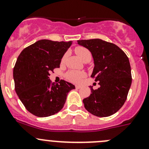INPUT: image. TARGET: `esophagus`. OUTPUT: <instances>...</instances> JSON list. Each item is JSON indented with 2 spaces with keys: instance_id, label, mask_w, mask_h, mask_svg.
I'll list each match as a JSON object with an SVG mask.
<instances>
[{
  "instance_id": "esophagus-1",
  "label": "esophagus",
  "mask_w": 149,
  "mask_h": 149,
  "mask_svg": "<svg viewBox=\"0 0 149 149\" xmlns=\"http://www.w3.org/2000/svg\"><path fill=\"white\" fill-rule=\"evenodd\" d=\"M76 88H77V89H79V88H81V85H76Z\"/></svg>"
}]
</instances>
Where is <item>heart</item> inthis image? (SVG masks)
Returning <instances> with one entry per match:
<instances>
[{"label": "heart", "instance_id": "b5f03b06", "mask_svg": "<svg viewBox=\"0 0 149 149\" xmlns=\"http://www.w3.org/2000/svg\"><path fill=\"white\" fill-rule=\"evenodd\" d=\"M75 52L79 55V58L82 60V61H85L87 59L91 58V53L86 48L82 47H77L75 49ZM66 58H67V54L63 56L62 58V62L64 63L65 61ZM85 76V73L81 71H76V70H70L68 71L66 74V77L68 79L69 81L74 83H78V82L81 81L82 79Z\"/></svg>", "mask_w": 149, "mask_h": 149}]
</instances>
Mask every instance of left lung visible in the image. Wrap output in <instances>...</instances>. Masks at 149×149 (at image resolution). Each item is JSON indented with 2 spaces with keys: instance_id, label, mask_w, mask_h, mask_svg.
<instances>
[{
  "instance_id": "obj_1",
  "label": "left lung",
  "mask_w": 149,
  "mask_h": 149,
  "mask_svg": "<svg viewBox=\"0 0 149 149\" xmlns=\"http://www.w3.org/2000/svg\"><path fill=\"white\" fill-rule=\"evenodd\" d=\"M79 45L91 52L94 67L91 77L100 87L83 100L84 107L97 117H108L118 112L124 104L132 83L129 59L115 44L100 39L78 40Z\"/></svg>"
}]
</instances>
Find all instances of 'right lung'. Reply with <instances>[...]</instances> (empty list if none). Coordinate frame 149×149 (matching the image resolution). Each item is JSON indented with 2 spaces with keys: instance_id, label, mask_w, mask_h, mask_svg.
<instances>
[{
  "instance_id": "add662e5",
  "label": "right lung",
  "mask_w": 149,
  "mask_h": 149,
  "mask_svg": "<svg viewBox=\"0 0 149 149\" xmlns=\"http://www.w3.org/2000/svg\"><path fill=\"white\" fill-rule=\"evenodd\" d=\"M72 41L41 40L19 55L13 68L15 91L26 109L40 118L58 113L65 104L68 93L73 84L61 80L51 83L49 73L60 68L61 60Z\"/></svg>"
}]
</instances>
